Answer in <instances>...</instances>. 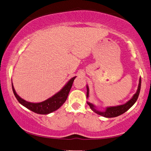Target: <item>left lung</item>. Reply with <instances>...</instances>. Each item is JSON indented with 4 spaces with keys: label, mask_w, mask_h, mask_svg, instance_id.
<instances>
[{
    "label": "left lung",
    "mask_w": 151,
    "mask_h": 151,
    "mask_svg": "<svg viewBox=\"0 0 151 151\" xmlns=\"http://www.w3.org/2000/svg\"><path fill=\"white\" fill-rule=\"evenodd\" d=\"M141 79L140 78L138 89H137L136 93L134 95L131 99L129 100L127 103H126V104L124 105H119V106H116V107H107L106 111L104 112L98 111L95 109L93 105L92 104H90V103L88 102V104L89 105V107H90L91 109L93 110L95 113H96L97 114H98L99 115L104 116V117H107V118L117 117V116L121 115V114H123V113L126 112L127 111L130 109V108L134 104V103L136 102V101L139 97L140 90H141ZM88 96H89V88L87 86V97H88Z\"/></svg>",
    "instance_id": "8db88e82"
}]
</instances>
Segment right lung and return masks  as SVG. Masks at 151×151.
<instances>
[{
  "instance_id": "1",
  "label": "right lung",
  "mask_w": 151,
  "mask_h": 151,
  "mask_svg": "<svg viewBox=\"0 0 151 151\" xmlns=\"http://www.w3.org/2000/svg\"><path fill=\"white\" fill-rule=\"evenodd\" d=\"M75 78L76 77L71 78L68 81V83L63 87L62 90L58 92L56 94H55L54 96H52V97H50V98L47 99L43 102L36 103V104L26 101L18 96L17 93H16L14 87H13L12 83V91L18 102L24 105V107H26L27 109L31 110L34 113H38V114L46 115L58 109L64 104V102L68 98L69 92L70 91Z\"/></svg>"
}]
</instances>
